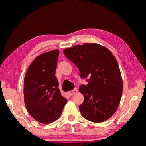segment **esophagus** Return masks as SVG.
Instances as JSON below:
<instances>
[{
	"instance_id": "34e87169",
	"label": "esophagus",
	"mask_w": 146,
	"mask_h": 146,
	"mask_svg": "<svg viewBox=\"0 0 146 146\" xmlns=\"http://www.w3.org/2000/svg\"><path fill=\"white\" fill-rule=\"evenodd\" d=\"M77 91H78L77 89L75 88V89H74V90H71V91H68V92L67 93H68V95L71 96V95H74V94H75V93H76V92H77Z\"/></svg>"
}]
</instances>
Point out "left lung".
<instances>
[{
  "label": "left lung",
  "instance_id": "8db88e82",
  "mask_svg": "<svg viewBox=\"0 0 146 146\" xmlns=\"http://www.w3.org/2000/svg\"><path fill=\"white\" fill-rule=\"evenodd\" d=\"M64 53L76 66L87 85L79 91L84 100L79 106L82 117L93 122L109 119L117 110L123 90L122 75L113 53L104 46L86 43L66 48Z\"/></svg>",
  "mask_w": 146,
  "mask_h": 146
}]
</instances>
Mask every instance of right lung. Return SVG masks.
<instances>
[{"label": "right lung", "mask_w": 146, "mask_h": 146, "mask_svg": "<svg viewBox=\"0 0 146 146\" xmlns=\"http://www.w3.org/2000/svg\"><path fill=\"white\" fill-rule=\"evenodd\" d=\"M58 49L41 54L26 71L24 81L26 110L38 122L49 123L60 117L67 99L61 95L55 71Z\"/></svg>", "instance_id": "1"}]
</instances>
